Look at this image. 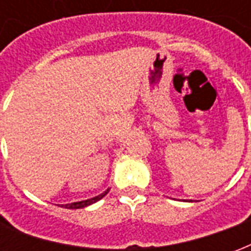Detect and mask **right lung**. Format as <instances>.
<instances>
[{
	"mask_svg": "<svg viewBox=\"0 0 251 251\" xmlns=\"http://www.w3.org/2000/svg\"><path fill=\"white\" fill-rule=\"evenodd\" d=\"M110 189H106L103 194L98 195V196H95L93 199H87V200H82V201H76V203H71V204H62V207H66V208H70V210H76V208H83V207H87V205L93 204L95 201H98L103 198L104 195H107Z\"/></svg>",
	"mask_w": 251,
	"mask_h": 251,
	"instance_id": "right-lung-1",
	"label": "right lung"
}]
</instances>
